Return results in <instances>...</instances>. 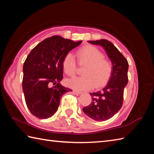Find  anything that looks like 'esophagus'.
Listing matches in <instances>:
<instances>
[{
  "mask_svg": "<svg viewBox=\"0 0 154 154\" xmlns=\"http://www.w3.org/2000/svg\"><path fill=\"white\" fill-rule=\"evenodd\" d=\"M73 93L76 94H81L82 93V92H81V91H77V90H73Z\"/></svg>",
  "mask_w": 154,
  "mask_h": 154,
  "instance_id": "obj_1",
  "label": "esophagus"
}]
</instances>
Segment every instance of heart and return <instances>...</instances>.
Returning a JSON list of instances; mask_svg holds the SVG:
<instances>
[{
  "label": "heart",
  "instance_id": "b5f03b06",
  "mask_svg": "<svg viewBox=\"0 0 154 154\" xmlns=\"http://www.w3.org/2000/svg\"><path fill=\"white\" fill-rule=\"evenodd\" d=\"M78 63L85 65L81 77H75L66 80V85L72 89L84 91L89 90L95 86L99 88L104 86L112 75L113 65L112 61L104 58V54L99 49L92 45H87L77 52ZM62 66L65 73L73 76L76 71V61L72 54L65 55Z\"/></svg>",
  "mask_w": 154,
  "mask_h": 154
}]
</instances>
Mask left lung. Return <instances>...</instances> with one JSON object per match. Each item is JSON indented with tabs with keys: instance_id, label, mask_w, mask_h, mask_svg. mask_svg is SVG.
<instances>
[{
	"instance_id": "1",
	"label": "left lung",
	"mask_w": 154,
	"mask_h": 154,
	"mask_svg": "<svg viewBox=\"0 0 154 154\" xmlns=\"http://www.w3.org/2000/svg\"><path fill=\"white\" fill-rule=\"evenodd\" d=\"M88 42L102 46L113 65L112 73L106 85L102 90L91 93V103L83 109L84 113L91 119L104 121L112 118L122 106L124 90L128 81V63L110 41L101 39Z\"/></svg>"
}]
</instances>
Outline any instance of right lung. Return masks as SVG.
<instances>
[{"mask_svg":"<svg viewBox=\"0 0 154 154\" xmlns=\"http://www.w3.org/2000/svg\"><path fill=\"white\" fill-rule=\"evenodd\" d=\"M81 42L54 35L41 42L28 55L23 65L22 89L27 107L34 116L40 119L52 116L61 97L72 91L60 83L63 79L62 61ZM51 83L56 85L51 88Z\"/></svg>","mask_w":154,"mask_h":154,"instance_id":"obj_1","label":"right lung"}]
</instances>
